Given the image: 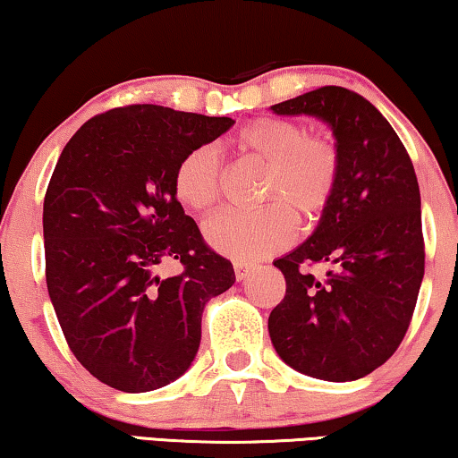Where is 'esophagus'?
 I'll use <instances>...</instances> for the list:
<instances>
[{
  "label": "esophagus",
  "mask_w": 458,
  "mask_h": 458,
  "mask_svg": "<svg viewBox=\"0 0 458 458\" xmlns=\"http://www.w3.org/2000/svg\"><path fill=\"white\" fill-rule=\"evenodd\" d=\"M233 268H235V279L242 281V279H246L248 275L254 271V265H248V262H243V260H235L233 262Z\"/></svg>",
  "instance_id": "34e87169"
}]
</instances>
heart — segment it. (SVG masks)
Wrapping results in <instances>:
<instances>
[{"instance_id": "obj_1", "label": "heart", "mask_w": 458, "mask_h": 458, "mask_svg": "<svg viewBox=\"0 0 458 458\" xmlns=\"http://www.w3.org/2000/svg\"><path fill=\"white\" fill-rule=\"evenodd\" d=\"M235 146L267 165L260 210H223L204 223V237L216 252L240 260L277 254L296 240V216L317 221L335 198L342 177L340 143L327 131L262 116L235 135ZM225 165L216 146L202 143L181 156L173 191L185 208L208 210L218 202Z\"/></svg>"}]
</instances>
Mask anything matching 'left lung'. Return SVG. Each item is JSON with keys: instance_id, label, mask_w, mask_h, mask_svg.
Wrapping results in <instances>:
<instances>
[{"instance_id": "obj_1", "label": "left lung", "mask_w": 458, "mask_h": 458, "mask_svg": "<svg viewBox=\"0 0 458 458\" xmlns=\"http://www.w3.org/2000/svg\"><path fill=\"white\" fill-rule=\"evenodd\" d=\"M271 110L327 123L342 149V177L315 233L273 262L285 296L268 317V334L300 373L360 379L396 352L423 281L415 168L384 114L344 87H318ZM318 261L330 267L323 280L303 271Z\"/></svg>"}]
</instances>
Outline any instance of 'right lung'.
Returning <instances> with one entry per match:
<instances>
[{
    "instance_id": "1",
    "label": "right lung",
    "mask_w": 458,
    "mask_h": 458,
    "mask_svg": "<svg viewBox=\"0 0 458 458\" xmlns=\"http://www.w3.org/2000/svg\"><path fill=\"white\" fill-rule=\"evenodd\" d=\"M233 118L154 104L87 121L62 149L43 199L46 281L68 348L102 384L149 392L196 359L202 312L235 281L174 198L187 149ZM177 261L182 273L160 278Z\"/></svg>"
}]
</instances>
